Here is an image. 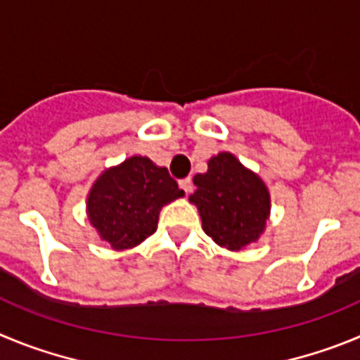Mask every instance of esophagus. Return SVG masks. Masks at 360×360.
<instances>
[{"label":"esophagus","instance_id":"esophagus-1","mask_svg":"<svg viewBox=\"0 0 360 360\" xmlns=\"http://www.w3.org/2000/svg\"><path fill=\"white\" fill-rule=\"evenodd\" d=\"M179 186L183 188V192H184V193H190V192H192V188H193L192 179H190V177H186V179L179 181Z\"/></svg>","mask_w":360,"mask_h":360}]
</instances>
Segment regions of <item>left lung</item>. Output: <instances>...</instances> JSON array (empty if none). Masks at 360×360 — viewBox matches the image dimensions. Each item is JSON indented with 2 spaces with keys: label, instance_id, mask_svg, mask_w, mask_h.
<instances>
[{
  "label": "left lung",
  "instance_id": "1",
  "mask_svg": "<svg viewBox=\"0 0 360 360\" xmlns=\"http://www.w3.org/2000/svg\"><path fill=\"white\" fill-rule=\"evenodd\" d=\"M195 192L188 200L197 206L202 229L229 251H242L257 242L271 217V193L257 172L244 167L231 152L208 160V170L193 177Z\"/></svg>",
  "mask_w": 360,
  "mask_h": 360
}]
</instances>
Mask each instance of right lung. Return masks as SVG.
<instances>
[{"instance_id": "add662e5", "label": "right lung", "mask_w": 360, "mask_h": 360, "mask_svg": "<svg viewBox=\"0 0 360 360\" xmlns=\"http://www.w3.org/2000/svg\"><path fill=\"white\" fill-rule=\"evenodd\" d=\"M183 195L167 168L131 156L96 177L87 193V220L111 249H132L156 233L161 208Z\"/></svg>"}]
</instances>
